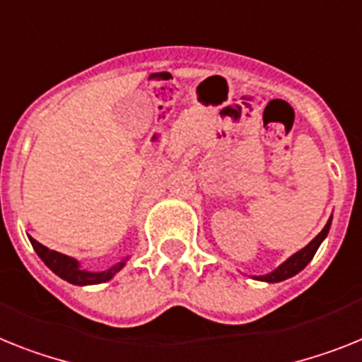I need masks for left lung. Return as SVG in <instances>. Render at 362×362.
Masks as SVG:
<instances>
[{"mask_svg":"<svg viewBox=\"0 0 362 362\" xmlns=\"http://www.w3.org/2000/svg\"><path fill=\"white\" fill-rule=\"evenodd\" d=\"M329 226H331V217H329V221H327L326 226L322 228V232L318 233L317 238L313 239L311 243H309L308 247H303L302 250L296 252V254H293L289 259L284 261V263H281V265H279L276 270H272L270 274L256 276V279H261V281H269V284H278V281H284V279L291 278V276L298 274L300 270L305 269V265H308L309 261L313 259V256L317 254L318 247H320V243L326 239L327 232H329Z\"/></svg>","mask_w":362,"mask_h":362,"instance_id":"obj_1","label":"left lung"}]
</instances>
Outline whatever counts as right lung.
<instances>
[{"instance_id": "right-lung-1", "label": "right lung", "mask_w": 362, "mask_h": 362, "mask_svg": "<svg viewBox=\"0 0 362 362\" xmlns=\"http://www.w3.org/2000/svg\"><path fill=\"white\" fill-rule=\"evenodd\" d=\"M31 245L36 250V254L40 256V259L53 270L54 274L60 276V278L66 279V281H69V284L73 285L103 284V281H108V279L114 278V276L124 267V261H121V263H115L114 267H110L108 270H103V272H88V270H83L78 267L77 259H73V257L69 256H64L60 252L49 250V248L40 245L36 239H31Z\"/></svg>"}]
</instances>
